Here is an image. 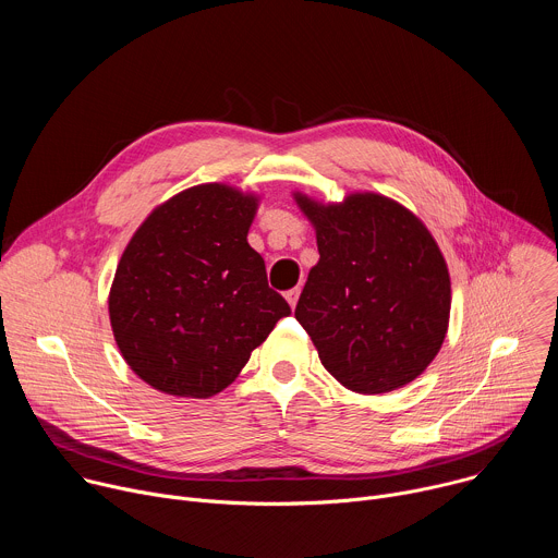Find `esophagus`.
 Here are the masks:
<instances>
[{
  "mask_svg": "<svg viewBox=\"0 0 558 558\" xmlns=\"http://www.w3.org/2000/svg\"><path fill=\"white\" fill-rule=\"evenodd\" d=\"M284 298H287L289 306H291V308H295V304H298V298H300V287H295V289L287 291V293H284Z\"/></svg>",
  "mask_w": 558,
  "mask_h": 558,
  "instance_id": "esophagus-1",
  "label": "esophagus"
}]
</instances>
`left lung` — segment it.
I'll return each instance as SVG.
<instances>
[{"label":"left lung","instance_id":"8db88e82","mask_svg":"<svg viewBox=\"0 0 558 558\" xmlns=\"http://www.w3.org/2000/svg\"><path fill=\"white\" fill-rule=\"evenodd\" d=\"M315 229L295 320L323 366L349 390L379 395L417 379L450 323V274L428 227L404 205L353 192L323 203L293 192Z\"/></svg>","mask_w":558,"mask_h":558}]
</instances>
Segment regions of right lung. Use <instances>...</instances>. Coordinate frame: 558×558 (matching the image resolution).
<instances>
[{
    "mask_svg": "<svg viewBox=\"0 0 558 558\" xmlns=\"http://www.w3.org/2000/svg\"><path fill=\"white\" fill-rule=\"evenodd\" d=\"M260 194L201 183L132 233L108 295L114 342L151 388L205 400L227 388L289 315L247 233Z\"/></svg>",
    "mask_w": 558,
    "mask_h": 558,
    "instance_id": "right-lung-1",
    "label": "right lung"
}]
</instances>
